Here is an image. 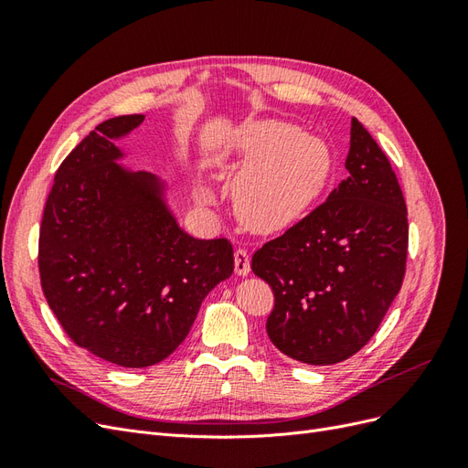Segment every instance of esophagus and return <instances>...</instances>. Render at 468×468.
Masks as SVG:
<instances>
[{
    "mask_svg": "<svg viewBox=\"0 0 468 468\" xmlns=\"http://www.w3.org/2000/svg\"><path fill=\"white\" fill-rule=\"evenodd\" d=\"M250 253L248 250L244 248H238L234 251V271L239 275V277H246L250 273Z\"/></svg>",
    "mask_w": 468,
    "mask_h": 468,
    "instance_id": "34e87169",
    "label": "esophagus"
}]
</instances>
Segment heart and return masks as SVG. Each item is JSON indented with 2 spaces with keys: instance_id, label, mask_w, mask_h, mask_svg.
Segmentation results:
<instances>
[{
  "instance_id": "obj_1",
  "label": "heart",
  "mask_w": 468,
  "mask_h": 468,
  "mask_svg": "<svg viewBox=\"0 0 468 468\" xmlns=\"http://www.w3.org/2000/svg\"><path fill=\"white\" fill-rule=\"evenodd\" d=\"M232 152L246 164L234 183L236 210L260 232L304 218L332 177L330 146L291 122H248L234 134ZM201 197L210 199V193L201 187Z\"/></svg>"
}]
</instances>
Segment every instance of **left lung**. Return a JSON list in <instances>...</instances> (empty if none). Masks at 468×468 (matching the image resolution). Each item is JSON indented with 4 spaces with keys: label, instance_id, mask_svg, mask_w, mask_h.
Returning a JSON list of instances; mask_svg holds the SVG:
<instances>
[{
    "label": "left lung",
    "instance_id": "1",
    "mask_svg": "<svg viewBox=\"0 0 468 468\" xmlns=\"http://www.w3.org/2000/svg\"><path fill=\"white\" fill-rule=\"evenodd\" d=\"M347 177L328 201L267 242L251 271L271 285L273 346L308 365L346 361L369 342L399 294L408 212L390 162L351 119Z\"/></svg>",
    "mask_w": 468,
    "mask_h": 468
}]
</instances>
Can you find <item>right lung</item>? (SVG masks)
<instances>
[{"mask_svg":"<svg viewBox=\"0 0 468 468\" xmlns=\"http://www.w3.org/2000/svg\"><path fill=\"white\" fill-rule=\"evenodd\" d=\"M144 115L101 122L54 177L38 238L42 291L74 344L119 367L164 361L234 271L229 239L181 229L167 183L121 162Z\"/></svg>","mask_w":468,"mask_h":468,"instance_id":"1","label":"right lung"}]
</instances>
